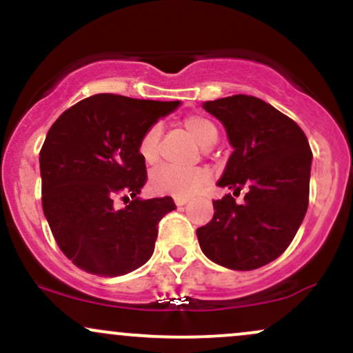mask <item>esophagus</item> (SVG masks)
<instances>
[{"mask_svg": "<svg viewBox=\"0 0 353 353\" xmlns=\"http://www.w3.org/2000/svg\"><path fill=\"white\" fill-rule=\"evenodd\" d=\"M174 202H176L177 208H181V205H185L189 202L188 197H174Z\"/></svg>", "mask_w": 353, "mask_h": 353, "instance_id": "1", "label": "esophagus"}]
</instances>
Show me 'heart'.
<instances>
[{"label": "heart", "mask_w": 353, "mask_h": 353, "mask_svg": "<svg viewBox=\"0 0 353 353\" xmlns=\"http://www.w3.org/2000/svg\"><path fill=\"white\" fill-rule=\"evenodd\" d=\"M185 129L202 148H210L217 141V128L209 119L201 116H189L184 121ZM161 125L154 124L144 132L139 141V154L145 164L152 165L159 161ZM209 181V174L202 168H176L163 165L151 174V188L157 194H168L174 197H189L204 188Z\"/></svg>", "instance_id": "b5f03b06"}]
</instances>
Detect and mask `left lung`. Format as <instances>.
Instances as JSON below:
<instances>
[{
    "mask_svg": "<svg viewBox=\"0 0 353 353\" xmlns=\"http://www.w3.org/2000/svg\"><path fill=\"white\" fill-rule=\"evenodd\" d=\"M232 145L217 185L249 188L244 202L230 194L214 201V217L197 229L202 252L232 270H254L289 247L309 205L312 151L290 117L265 101L236 94L205 101Z\"/></svg>",
    "mask_w": 353,
    "mask_h": 353,
    "instance_id": "obj_1",
    "label": "left lung"
}]
</instances>
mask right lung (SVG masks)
Wrapping results in <instances>:
<instances>
[{"label":"right lung","instance_id":"add662e5","mask_svg":"<svg viewBox=\"0 0 353 353\" xmlns=\"http://www.w3.org/2000/svg\"><path fill=\"white\" fill-rule=\"evenodd\" d=\"M179 104L94 94L48 131L39 152L43 210L59 249L79 269L117 277L151 259L157 224L176 204L169 196L137 197L148 181L139 141ZM116 195L125 196V208H115Z\"/></svg>","mask_w":353,"mask_h":353}]
</instances>
